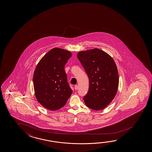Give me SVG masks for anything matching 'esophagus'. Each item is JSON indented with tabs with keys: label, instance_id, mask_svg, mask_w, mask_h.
<instances>
[{
	"label": "esophagus",
	"instance_id": "esophagus-1",
	"mask_svg": "<svg viewBox=\"0 0 152 152\" xmlns=\"http://www.w3.org/2000/svg\"><path fill=\"white\" fill-rule=\"evenodd\" d=\"M78 85H75V90H78Z\"/></svg>",
	"mask_w": 152,
	"mask_h": 152
}]
</instances>
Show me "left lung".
Masks as SVG:
<instances>
[{"label":"left lung","mask_w":152,"mask_h":152,"mask_svg":"<svg viewBox=\"0 0 152 152\" xmlns=\"http://www.w3.org/2000/svg\"><path fill=\"white\" fill-rule=\"evenodd\" d=\"M77 56L89 79L88 91L83 97L85 104L94 110L104 109L115 98L119 86L115 61L97 48L80 51Z\"/></svg>","instance_id":"left-lung-1"}]
</instances>
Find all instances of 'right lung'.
I'll return each mask as SVG.
<instances>
[{
	"mask_svg": "<svg viewBox=\"0 0 152 152\" xmlns=\"http://www.w3.org/2000/svg\"><path fill=\"white\" fill-rule=\"evenodd\" d=\"M72 53L55 48L38 63L33 75V85L37 101L52 111L63 107L72 94L67 82L65 66Z\"/></svg>",
	"mask_w": 152,
	"mask_h": 152,
	"instance_id": "add662e5",
	"label": "right lung"
}]
</instances>
